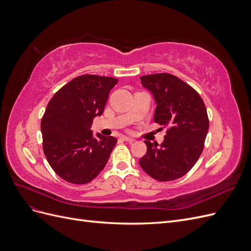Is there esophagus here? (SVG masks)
<instances>
[{
    "instance_id": "34e87169",
    "label": "esophagus",
    "mask_w": 251,
    "mask_h": 251,
    "mask_svg": "<svg viewBox=\"0 0 251 251\" xmlns=\"http://www.w3.org/2000/svg\"><path fill=\"white\" fill-rule=\"evenodd\" d=\"M123 140L126 141V142H128V143H132L135 141V139L133 138H130V137H123Z\"/></svg>"
}]
</instances>
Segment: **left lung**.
<instances>
[{
  "label": "left lung",
  "mask_w": 251,
  "mask_h": 251,
  "mask_svg": "<svg viewBox=\"0 0 251 251\" xmlns=\"http://www.w3.org/2000/svg\"><path fill=\"white\" fill-rule=\"evenodd\" d=\"M140 80L157 104L154 121L168 126V132L161 144L144 141L148 151L139 164L158 181L176 180L191 171L202 153L209 127L206 107L198 92L175 75H143Z\"/></svg>",
  "instance_id": "1"
}]
</instances>
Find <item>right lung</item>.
<instances>
[{"mask_svg":"<svg viewBox=\"0 0 251 251\" xmlns=\"http://www.w3.org/2000/svg\"><path fill=\"white\" fill-rule=\"evenodd\" d=\"M117 78L80 75L53 95L41 123L43 150L58 176L73 184L92 181L107 164L117 139L95 136L93 119L103 113Z\"/></svg>","mask_w":251,"mask_h":251,"instance_id":"add662e5","label":"right lung"}]
</instances>
